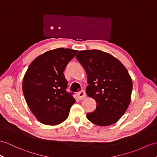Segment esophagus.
I'll use <instances>...</instances> for the list:
<instances>
[{"label": "esophagus", "instance_id": "obj_1", "mask_svg": "<svg viewBox=\"0 0 157 157\" xmlns=\"http://www.w3.org/2000/svg\"><path fill=\"white\" fill-rule=\"evenodd\" d=\"M76 94H77L78 97L80 98V99H83L85 98L86 97V93H85V90H81L78 92L77 93H76Z\"/></svg>", "mask_w": 157, "mask_h": 157}]
</instances>
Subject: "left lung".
I'll return each instance as SVG.
<instances>
[{"label": "left lung", "mask_w": 157, "mask_h": 157, "mask_svg": "<svg viewBox=\"0 0 157 157\" xmlns=\"http://www.w3.org/2000/svg\"><path fill=\"white\" fill-rule=\"evenodd\" d=\"M76 58L86 72V93L97 108L86 118L98 126L115 123L131 102L132 82L127 68L113 55L99 50L78 51Z\"/></svg>", "instance_id": "1"}]
</instances>
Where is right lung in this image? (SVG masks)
Returning <instances> with one entry per match:
<instances>
[{"label": "right lung", "mask_w": 157, "mask_h": 157, "mask_svg": "<svg viewBox=\"0 0 157 157\" xmlns=\"http://www.w3.org/2000/svg\"><path fill=\"white\" fill-rule=\"evenodd\" d=\"M77 51L59 48L39 56L24 76L22 91L31 112L41 123L56 125L65 121L75 102L67 93L63 72Z\"/></svg>", "instance_id": "right-lung-1"}]
</instances>
